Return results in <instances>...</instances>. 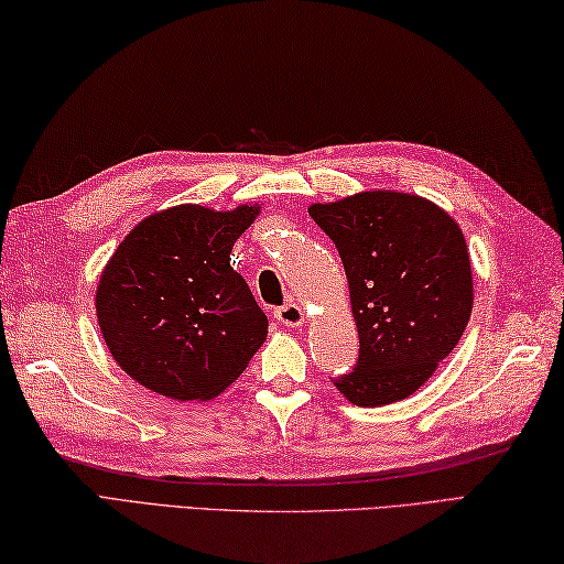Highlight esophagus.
<instances>
[{"label": "esophagus", "mask_w": 564, "mask_h": 564, "mask_svg": "<svg viewBox=\"0 0 564 564\" xmlns=\"http://www.w3.org/2000/svg\"><path fill=\"white\" fill-rule=\"evenodd\" d=\"M273 317L281 322L283 327H295V329H301L303 325H305V313H303V307L301 305H295V303H285L283 307H275L273 310Z\"/></svg>", "instance_id": "esophagus-1"}]
</instances>
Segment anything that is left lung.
<instances>
[{"mask_svg":"<svg viewBox=\"0 0 564 564\" xmlns=\"http://www.w3.org/2000/svg\"><path fill=\"white\" fill-rule=\"evenodd\" d=\"M349 281L358 361L334 380L358 406L410 398L460 341L473 313V269L463 230L422 196L361 191L313 203Z\"/></svg>","mask_w":564,"mask_h":564,"instance_id":"left-lung-1","label":"left lung"}]
</instances>
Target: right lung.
I'll return each mask as SVG.
<instances>
[{"mask_svg": "<svg viewBox=\"0 0 564 564\" xmlns=\"http://www.w3.org/2000/svg\"><path fill=\"white\" fill-rule=\"evenodd\" d=\"M184 203L148 215L116 247L97 285L113 361L142 388L208 402L242 376L269 334L230 251L259 215Z\"/></svg>", "mask_w": 564, "mask_h": 564, "instance_id": "obj_1", "label": "right lung"}]
</instances>
